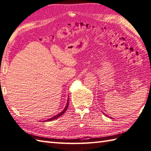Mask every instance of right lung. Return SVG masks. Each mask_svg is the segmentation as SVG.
Listing matches in <instances>:
<instances>
[{"mask_svg": "<svg viewBox=\"0 0 151 151\" xmlns=\"http://www.w3.org/2000/svg\"><path fill=\"white\" fill-rule=\"evenodd\" d=\"M68 106H69V101H67V105H66V106H65V109H64V110L61 112V113H60L59 114H58V115H56V116H54V117H52V118H50V119H47V120H46V121H52V120H54V119H57L58 117H60L61 115H62L64 113H65V111L67 110V108H68Z\"/></svg>", "mask_w": 151, "mask_h": 151, "instance_id": "obj_1", "label": "right lung"}]
</instances>
